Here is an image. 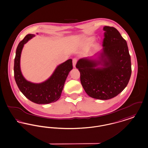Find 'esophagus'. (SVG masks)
<instances>
[{
	"label": "esophagus",
	"instance_id": "obj_1",
	"mask_svg": "<svg viewBox=\"0 0 148 148\" xmlns=\"http://www.w3.org/2000/svg\"><path fill=\"white\" fill-rule=\"evenodd\" d=\"M77 58H73V66H74V68H75V66H76V64H77Z\"/></svg>",
	"mask_w": 148,
	"mask_h": 148
}]
</instances>
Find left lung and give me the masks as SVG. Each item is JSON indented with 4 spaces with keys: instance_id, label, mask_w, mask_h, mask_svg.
<instances>
[{
    "instance_id": "left-lung-1",
    "label": "left lung",
    "mask_w": 148,
    "mask_h": 148,
    "mask_svg": "<svg viewBox=\"0 0 148 148\" xmlns=\"http://www.w3.org/2000/svg\"><path fill=\"white\" fill-rule=\"evenodd\" d=\"M103 49L99 60L79 59L76 67L80 73V82L89 96L108 100L116 96L127 86L132 68L127 42L114 27L105 26ZM101 64L103 68H97Z\"/></svg>"
}]
</instances>
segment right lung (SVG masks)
<instances>
[{
  "label": "right lung",
  "instance_id": "obj_1",
  "mask_svg": "<svg viewBox=\"0 0 148 148\" xmlns=\"http://www.w3.org/2000/svg\"><path fill=\"white\" fill-rule=\"evenodd\" d=\"M34 36L33 34L27 35L18 45L14 59V77L18 89L26 98L37 104H47L60 98L66 77L73 69L72 59L58 66L52 76L43 83L34 84L27 81L20 70V56L24 44Z\"/></svg>",
  "mask_w": 148,
  "mask_h": 148
}]
</instances>
